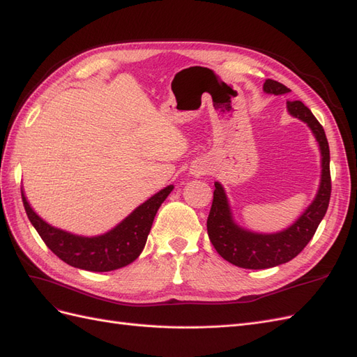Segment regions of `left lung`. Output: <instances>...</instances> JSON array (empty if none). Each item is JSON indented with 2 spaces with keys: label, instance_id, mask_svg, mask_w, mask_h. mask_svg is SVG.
Masks as SVG:
<instances>
[{
  "label": "left lung",
  "instance_id": "8db88e82",
  "mask_svg": "<svg viewBox=\"0 0 357 357\" xmlns=\"http://www.w3.org/2000/svg\"><path fill=\"white\" fill-rule=\"evenodd\" d=\"M264 92L284 95L290 89L284 84L268 79ZM287 112L308 125L314 134L321 155V174L316 198L289 228L275 234H259L241 228L234 220L226 192L219 181L214 183L213 204L207 220L210 241L218 253L235 266L247 269H265L286 264L298 256L314 235L321 219L325 218L331 199L329 144L325 129L314 114L301 101H287Z\"/></svg>",
  "mask_w": 357,
  "mask_h": 357
}]
</instances>
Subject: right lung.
<instances>
[{"label":"right lung","instance_id":"1","mask_svg":"<svg viewBox=\"0 0 357 357\" xmlns=\"http://www.w3.org/2000/svg\"><path fill=\"white\" fill-rule=\"evenodd\" d=\"M172 189L169 185L159 190L113 229L95 236L75 235L49 225L31 208L24 190L22 201L29 222L61 261L86 271L107 273L134 262L143 252L155 215Z\"/></svg>","mask_w":357,"mask_h":357}]
</instances>
